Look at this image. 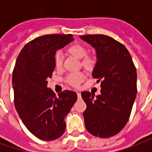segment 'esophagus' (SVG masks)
Listing matches in <instances>:
<instances>
[{
	"instance_id": "obj_1",
	"label": "esophagus",
	"mask_w": 152,
	"mask_h": 152,
	"mask_svg": "<svg viewBox=\"0 0 152 152\" xmlns=\"http://www.w3.org/2000/svg\"><path fill=\"white\" fill-rule=\"evenodd\" d=\"M77 97H81V93H80V92H77Z\"/></svg>"
}]
</instances>
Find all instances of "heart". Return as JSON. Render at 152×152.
Listing matches in <instances>:
<instances>
[{
  "mask_svg": "<svg viewBox=\"0 0 152 152\" xmlns=\"http://www.w3.org/2000/svg\"><path fill=\"white\" fill-rule=\"evenodd\" d=\"M69 51L73 55L78 58L82 59V65L86 69H91L94 66L95 60L94 58L89 57L88 50L84 46L81 44H75L69 48ZM63 63V55L61 51H57L55 55V64L57 68H61ZM85 79V75L82 73H73L70 74L66 77V82L73 86H78Z\"/></svg>",
  "mask_w": 152,
  "mask_h": 152,
  "instance_id": "obj_1",
  "label": "heart"
}]
</instances>
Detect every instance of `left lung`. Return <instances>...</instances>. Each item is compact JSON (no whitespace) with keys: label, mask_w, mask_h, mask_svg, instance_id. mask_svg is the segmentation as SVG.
<instances>
[{"label":"left lung","mask_w":152,"mask_h":152,"mask_svg":"<svg viewBox=\"0 0 152 152\" xmlns=\"http://www.w3.org/2000/svg\"><path fill=\"white\" fill-rule=\"evenodd\" d=\"M94 48L97 63L92 76L101 81V94L82 93L86 104L83 112L87 131L109 138L119 133L129 121L137 94L136 66L122 43L104 35L80 36Z\"/></svg>","instance_id":"left-lung-1"}]
</instances>
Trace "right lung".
Returning a JSON list of instances; mask_svg holds the SVG:
<instances>
[{"label":"right lung","mask_w":152,"mask_h":152,"mask_svg":"<svg viewBox=\"0 0 152 152\" xmlns=\"http://www.w3.org/2000/svg\"><path fill=\"white\" fill-rule=\"evenodd\" d=\"M74 40L73 36L45 35L26 44L12 72L14 104L29 132L42 140H53L66 130L64 119L77 101V94L64 90L55 96L48 87L55 70V55Z\"/></svg>","instance_id":"right-lung-1"}]
</instances>
